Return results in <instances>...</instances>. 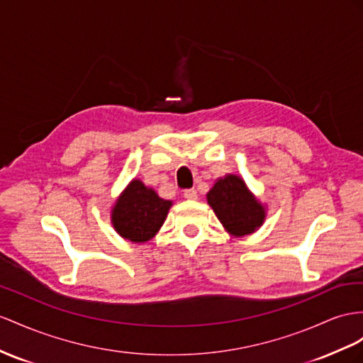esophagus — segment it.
Instances as JSON below:
<instances>
[{
    "label": "esophagus",
    "instance_id": "esophagus-1",
    "mask_svg": "<svg viewBox=\"0 0 363 363\" xmlns=\"http://www.w3.org/2000/svg\"><path fill=\"white\" fill-rule=\"evenodd\" d=\"M184 198L185 199H190V201H196L198 199V193L194 189H189V190H184Z\"/></svg>",
    "mask_w": 363,
    "mask_h": 363
}]
</instances>
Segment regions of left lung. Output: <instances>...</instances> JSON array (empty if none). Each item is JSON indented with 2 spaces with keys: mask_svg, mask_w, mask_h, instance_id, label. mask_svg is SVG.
I'll return each instance as SVG.
<instances>
[{
  "mask_svg": "<svg viewBox=\"0 0 363 363\" xmlns=\"http://www.w3.org/2000/svg\"><path fill=\"white\" fill-rule=\"evenodd\" d=\"M207 202L227 233L236 238L253 235L267 218V207L238 174L218 178L207 193Z\"/></svg>",
  "mask_w": 363,
  "mask_h": 363,
  "instance_id": "obj_1",
  "label": "left lung"
}]
</instances>
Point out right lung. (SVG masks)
I'll return each mask as SVG.
<instances>
[{"mask_svg":"<svg viewBox=\"0 0 363 363\" xmlns=\"http://www.w3.org/2000/svg\"><path fill=\"white\" fill-rule=\"evenodd\" d=\"M172 206L173 201L160 198L152 187L135 178L121 191L111 207V225L123 239L144 244L157 235Z\"/></svg>","mask_w":363,"mask_h":363,"instance_id":"add662e5","label":"right lung"}]
</instances>
